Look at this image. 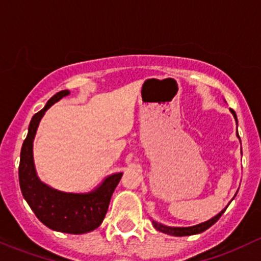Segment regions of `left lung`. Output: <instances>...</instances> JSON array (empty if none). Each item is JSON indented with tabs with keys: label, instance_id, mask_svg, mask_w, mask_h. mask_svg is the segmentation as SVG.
<instances>
[{
	"label": "left lung",
	"instance_id": "obj_1",
	"mask_svg": "<svg viewBox=\"0 0 261 261\" xmlns=\"http://www.w3.org/2000/svg\"><path fill=\"white\" fill-rule=\"evenodd\" d=\"M230 112L232 113L233 118H235L236 123H238V118H236L235 112H233L232 109H230ZM236 136H238V138L240 139V137H239L238 133H236ZM225 210H226V207H225L222 211H220L219 214H217L216 216L212 217V219L207 220V221H205V222H201V224H198V225H193V226H187V227L167 226V225L160 224V222L154 221V220H152V224H153V227H154L155 230L161 231V232H163V233H167V235H172V236H190V235H196V233H201V232H203V231L207 230L208 227H211L212 225H214L215 222H216L217 220H219L220 217H221V215L224 214Z\"/></svg>",
	"mask_w": 261,
	"mask_h": 261
}]
</instances>
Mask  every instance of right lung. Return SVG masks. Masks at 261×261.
<instances>
[{
	"mask_svg": "<svg viewBox=\"0 0 261 261\" xmlns=\"http://www.w3.org/2000/svg\"><path fill=\"white\" fill-rule=\"evenodd\" d=\"M61 90L49 99L46 106L32 117L29 133L23 141L18 166V178L23 198L37 219L49 229L66 233H85L100 226L108 211L115 187L122 178V172L109 174L90 192H64L50 187L37 176L34 163V139L40 120L53 104L69 95Z\"/></svg>",
	"mask_w": 261,
	"mask_h": 261,
	"instance_id": "obj_1",
	"label": "right lung"
}]
</instances>
